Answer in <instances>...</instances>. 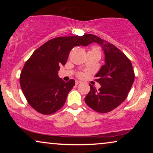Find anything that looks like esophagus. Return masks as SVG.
I'll list each match as a JSON object with an SVG mask.
<instances>
[{"label": "esophagus", "instance_id": "34e87169", "mask_svg": "<svg viewBox=\"0 0 153 153\" xmlns=\"http://www.w3.org/2000/svg\"><path fill=\"white\" fill-rule=\"evenodd\" d=\"M81 81H79V80H76V81H75V83H76V85H78L79 84V83H81Z\"/></svg>", "mask_w": 153, "mask_h": 153}]
</instances>
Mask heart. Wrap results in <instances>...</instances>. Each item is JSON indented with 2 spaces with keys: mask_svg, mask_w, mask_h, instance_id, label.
<instances>
[{
  "mask_svg": "<svg viewBox=\"0 0 153 153\" xmlns=\"http://www.w3.org/2000/svg\"><path fill=\"white\" fill-rule=\"evenodd\" d=\"M92 51H97V52H98V53H100V51H99V49H98L97 47H94L93 49V50H92ZM80 75H82V74H81Z\"/></svg>",
  "mask_w": 153,
  "mask_h": 153,
  "instance_id": "heart-1",
  "label": "heart"
}]
</instances>
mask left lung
<instances>
[{
  "instance_id": "1",
  "label": "left lung",
  "mask_w": 153,
  "mask_h": 153,
  "mask_svg": "<svg viewBox=\"0 0 153 153\" xmlns=\"http://www.w3.org/2000/svg\"><path fill=\"white\" fill-rule=\"evenodd\" d=\"M88 42L101 46L105 64L95 75V80L101 87L97 91L89 84L91 91L85 97V102L95 111L110 112L125 101L130 91L134 80L132 65L120 49L107 41L89 34Z\"/></svg>"
}]
</instances>
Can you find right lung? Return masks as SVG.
I'll use <instances>...</instances> for the list:
<instances>
[{"instance_id":"1","label":"right lung","mask_w":153,"mask_h":153,"mask_svg":"<svg viewBox=\"0 0 153 153\" xmlns=\"http://www.w3.org/2000/svg\"><path fill=\"white\" fill-rule=\"evenodd\" d=\"M90 45L88 35L51 39L33 52L20 75V85L28 104L40 114L49 115L65 103L75 85L74 79L65 82L58 76L73 47Z\"/></svg>"}]
</instances>
